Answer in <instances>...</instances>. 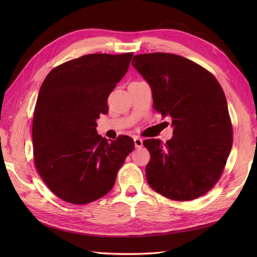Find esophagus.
<instances>
[{"instance_id": "esophagus-1", "label": "esophagus", "mask_w": 257, "mask_h": 257, "mask_svg": "<svg viewBox=\"0 0 257 257\" xmlns=\"http://www.w3.org/2000/svg\"><path fill=\"white\" fill-rule=\"evenodd\" d=\"M134 143H135V147H136V148L143 147V139H142V138L135 137V138H134Z\"/></svg>"}]
</instances>
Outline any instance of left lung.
I'll use <instances>...</instances> for the list:
<instances>
[{
  "instance_id": "8db88e82",
  "label": "left lung",
  "mask_w": 257,
  "mask_h": 257,
  "mask_svg": "<svg viewBox=\"0 0 257 257\" xmlns=\"http://www.w3.org/2000/svg\"><path fill=\"white\" fill-rule=\"evenodd\" d=\"M132 64L149 83L153 107L172 118L166 144L146 139L150 152L147 180L161 195L192 200L219 180L232 146L226 97L215 77L193 61L172 53L137 54Z\"/></svg>"
}]
</instances>
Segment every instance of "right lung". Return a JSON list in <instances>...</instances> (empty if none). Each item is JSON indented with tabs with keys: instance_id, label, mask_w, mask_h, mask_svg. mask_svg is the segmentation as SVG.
Wrapping results in <instances>:
<instances>
[{
	"instance_id": "add662e5",
	"label": "right lung",
	"mask_w": 257,
	"mask_h": 257,
	"mask_svg": "<svg viewBox=\"0 0 257 257\" xmlns=\"http://www.w3.org/2000/svg\"><path fill=\"white\" fill-rule=\"evenodd\" d=\"M133 53L85 54L46 77L33 116V152L38 174L58 197L84 205L109 192L134 141L97 134L96 120L127 72Z\"/></svg>"
}]
</instances>
